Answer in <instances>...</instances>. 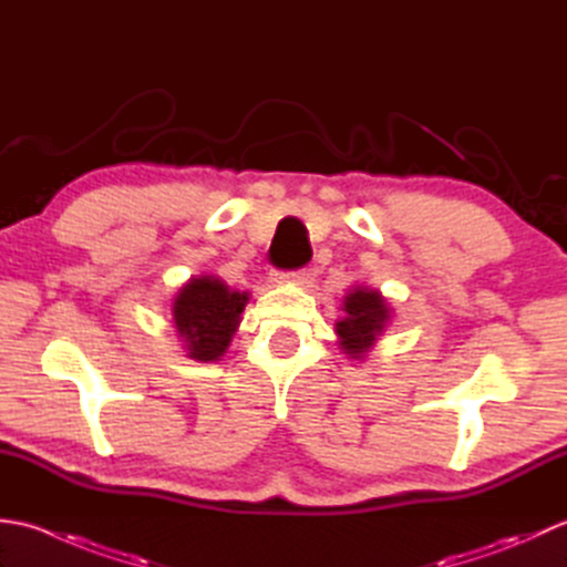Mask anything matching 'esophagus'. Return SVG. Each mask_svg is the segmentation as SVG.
I'll return each instance as SVG.
<instances>
[{
  "instance_id": "1",
  "label": "esophagus",
  "mask_w": 567,
  "mask_h": 567,
  "mask_svg": "<svg viewBox=\"0 0 567 567\" xmlns=\"http://www.w3.org/2000/svg\"><path fill=\"white\" fill-rule=\"evenodd\" d=\"M277 282H295V285H309L311 282V272L305 270H295V272H275Z\"/></svg>"
}]
</instances>
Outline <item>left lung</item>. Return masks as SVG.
<instances>
[{
    "label": "left lung",
    "mask_w": 567,
    "mask_h": 567,
    "mask_svg": "<svg viewBox=\"0 0 567 567\" xmlns=\"http://www.w3.org/2000/svg\"><path fill=\"white\" fill-rule=\"evenodd\" d=\"M343 317L336 321V336L339 348L351 360H365L380 336L392 323V307L380 290L365 285H355L348 290L341 305Z\"/></svg>",
    "instance_id": "8db88e82"
}]
</instances>
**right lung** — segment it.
I'll list each match as a JSON object with an SVG mask.
<instances>
[{
    "label": "right lung",
    "instance_id": "right-lung-1",
    "mask_svg": "<svg viewBox=\"0 0 567 567\" xmlns=\"http://www.w3.org/2000/svg\"><path fill=\"white\" fill-rule=\"evenodd\" d=\"M250 292L231 290L221 277L197 275L179 287L171 302L173 327L187 358L214 363L231 346Z\"/></svg>",
    "mask_w": 567,
    "mask_h": 567
}]
</instances>
